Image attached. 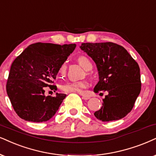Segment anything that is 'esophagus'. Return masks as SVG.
<instances>
[{
    "mask_svg": "<svg viewBox=\"0 0 156 156\" xmlns=\"http://www.w3.org/2000/svg\"><path fill=\"white\" fill-rule=\"evenodd\" d=\"M82 98H83V99H84V100H88V99H89V98H90V96H83Z\"/></svg>",
    "mask_w": 156,
    "mask_h": 156,
    "instance_id": "esophagus-1",
    "label": "esophagus"
}]
</instances>
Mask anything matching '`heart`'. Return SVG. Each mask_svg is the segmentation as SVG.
Returning a JSON list of instances; mask_svg holds the SVG:
<instances>
[{"label":"heart","mask_w":156,"mask_h":156,"mask_svg":"<svg viewBox=\"0 0 156 156\" xmlns=\"http://www.w3.org/2000/svg\"><path fill=\"white\" fill-rule=\"evenodd\" d=\"M78 62L80 66H82L85 70H89L92 68V64L90 60L85 56H80L78 58ZM67 69V65L63 62L59 68V74L63 76L66 74ZM88 86V83L86 80L81 81L68 82L61 86V88L66 93H78V94H83L84 89Z\"/></svg>","instance_id":"1"}]
</instances>
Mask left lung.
Here are the masks:
<instances>
[{"mask_svg": "<svg viewBox=\"0 0 156 156\" xmlns=\"http://www.w3.org/2000/svg\"><path fill=\"white\" fill-rule=\"evenodd\" d=\"M80 47L97 67L99 81L94 92L109 93L94 116L102 122L125 117L133 109L141 90L137 62L123 47L113 42L82 43Z\"/></svg>", "mask_w": 156, "mask_h": 156, "instance_id": "8db88e82", "label": "left lung"}]
</instances>
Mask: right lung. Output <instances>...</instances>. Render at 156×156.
Masks as SVG:
<instances>
[{"label": "right lung", "mask_w": 156, "mask_h": 156, "mask_svg": "<svg viewBox=\"0 0 156 156\" xmlns=\"http://www.w3.org/2000/svg\"><path fill=\"white\" fill-rule=\"evenodd\" d=\"M76 44L37 42L26 48L11 65L6 91L19 117L33 122H47L58 111L66 95H44V87L52 85L61 65L73 52Z\"/></svg>", "instance_id": "obj_1"}]
</instances>
